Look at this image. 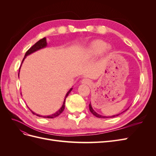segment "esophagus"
Wrapping results in <instances>:
<instances>
[{
  "instance_id": "34e87169",
  "label": "esophagus",
  "mask_w": 156,
  "mask_h": 156,
  "mask_svg": "<svg viewBox=\"0 0 156 156\" xmlns=\"http://www.w3.org/2000/svg\"><path fill=\"white\" fill-rule=\"evenodd\" d=\"M81 82H82V83H84V84H89L90 81L88 79H83Z\"/></svg>"
}]
</instances>
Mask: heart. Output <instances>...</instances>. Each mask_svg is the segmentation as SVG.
Masks as SVG:
<instances>
[{"label":"heart","mask_w":156,"mask_h":156,"mask_svg":"<svg viewBox=\"0 0 156 156\" xmlns=\"http://www.w3.org/2000/svg\"><path fill=\"white\" fill-rule=\"evenodd\" d=\"M107 48V44L102 40H96L90 45L88 49L89 53L92 56H98L101 55Z\"/></svg>","instance_id":"b5f03b06"}]
</instances>
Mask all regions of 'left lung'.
I'll list each match as a JSON object with an SVG mask.
<instances>
[{"label": "left lung", "instance_id": "8db88e82", "mask_svg": "<svg viewBox=\"0 0 156 156\" xmlns=\"http://www.w3.org/2000/svg\"><path fill=\"white\" fill-rule=\"evenodd\" d=\"M89 108H90V112L92 113V114L95 116H96V117H98V118H101V119H108V118H114V117H115V116H119V115H120V114H119V115H114V116H101V115H98V113H96L95 111H94V110H93V108H92V105H91V104L90 103V105H89ZM126 110H127V109H126ZM121 113V114H122Z\"/></svg>", "mask_w": 156, "mask_h": 156}]
</instances>
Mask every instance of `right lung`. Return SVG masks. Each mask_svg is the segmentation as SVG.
I'll return each instance as SVG.
<instances>
[{
    "label": "right lung",
    "instance_id": "add662e5",
    "mask_svg": "<svg viewBox=\"0 0 156 156\" xmlns=\"http://www.w3.org/2000/svg\"><path fill=\"white\" fill-rule=\"evenodd\" d=\"M47 46V42H46V38L45 37H44V38H42V39H41V40H40L38 41H37L36 43L34 45H32L31 48L28 50L27 52H26V53H25V57H24V58H23V61L24 60V59H25V58L26 57V56H27V55H30V54H31V53H34V52H35V51H37V50H39V49H42V48H45V47H46ZM23 61H22V62H23ZM19 75V74H18ZM72 88H71L68 91V92L66 94V97H65V99H64V103H63V105H62V107H61L60 109L56 112V113H55V114H53V115H49V116H40V115H36H36H37V116H41V117H43V118H47V119H54V118H56V116H59L61 113H62V112H63V111L64 110V108H65V101H66V98L67 97H68V94H69V92L72 91ZM30 111L32 112V114H34V115H35V113L34 112H32L31 110H30Z\"/></svg>",
    "mask_w": 156,
    "mask_h": 156
}]
</instances>
